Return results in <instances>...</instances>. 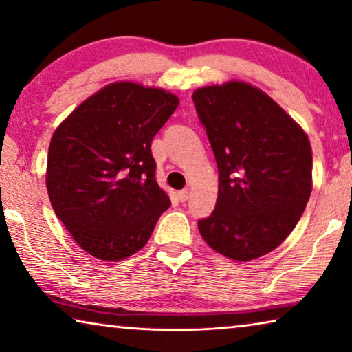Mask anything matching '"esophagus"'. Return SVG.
<instances>
[{"instance_id":"1","label":"esophagus","mask_w":352,"mask_h":352,"mask_svg":"<svg viewBox=\"0 0 352 352\" xmlns=\"http://www.w3.org/2000/svg\"><path fill=\"white\" fill-rule=\"evenodd\" d=\"M178 199H180V202H186L188 199H190V190H182L177 192Z\"/></svg>"}]
</instances>
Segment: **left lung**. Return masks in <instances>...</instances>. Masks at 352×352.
Returning <instances> with one entry per match:
<instances>
[{"label":"left lung","mask_w":352,"mask_h":352,"mask_svg":"<svg viewBox=\"0 0 352 352\" xmlns=\"http://www.w3.org/2000/svg\"><path fill=\"white\" fill-rule=\"evenodd\" d=\"M192 101L218 164L217 207L197 223L206 243L232 261L258 259L287 239L313 188V155L302 126L269 94L229 80Z\"/></svg>","instance_id":"left-lung-1"}]
</instances>
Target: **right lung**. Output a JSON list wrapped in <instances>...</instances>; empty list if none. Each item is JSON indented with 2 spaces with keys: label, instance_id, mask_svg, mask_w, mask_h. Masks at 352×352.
Listing matches in <instances>:
<instances>
[{
  "label": "right lung",
  "instance_id": "right-lung-1",
  "mask_svg": "<svg viewBox=\"0 0 352 352\" xmlns=\"http://www.w3.org/2000/svg\"><path fill=\"white\" fill-rule=\"evenodd\" d=\"M178 102L162 88L113 82L55 129L47 192L56 217L88 254L107 262L129 258L144 248L169 208L150 148Z\"/></svg>",
  "mask_w": 352,
  "mask_h": 352
}]
</instances>
